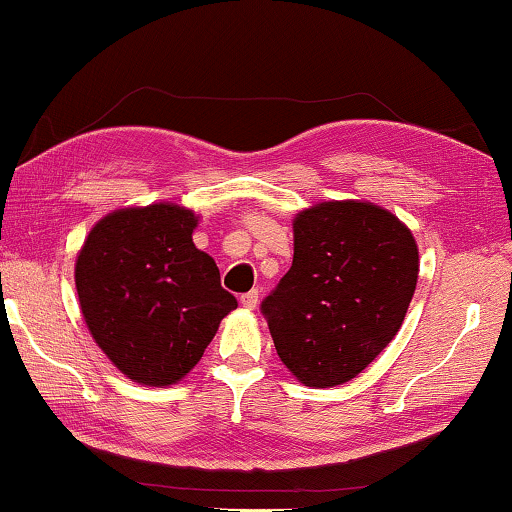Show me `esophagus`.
Returning a JSON list of instances; mask_svg holds the SVG:
<instances>
[{"label":"esophagus","mask_w":512,"mask_h":512,"mask_svg":"<svg viewBox=\"0 0 512 512\" xmlns=\"http://www.w3.org/2000/svg\"><path fill=\"white\" fill-rule=\"evenodd\" d=\"M239 300H241V305L246 307V310H255L257 303H259V291L257 289L248 291V294H243Z\"/></svg>","instance_id":"1"}]
</instances>
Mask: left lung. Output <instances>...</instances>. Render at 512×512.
<instances>
[{
	"mask_svg": "<svg viewBox=\"0 0 512 512\" xmlns=\"http://www.w3.org/2000/svg\"><path fill=\"white\" fill-rule=\"evenodd\" d=\"M410 227L367 200H330L294 218V262L262 303L280 360L305 387L353 380L403 326L417 289Z\"/></svg>",
	"mask_w": 512,
	"mask_h": 512,
	"instance_id": "1",
	"label": "left lung"
}]
</instances>
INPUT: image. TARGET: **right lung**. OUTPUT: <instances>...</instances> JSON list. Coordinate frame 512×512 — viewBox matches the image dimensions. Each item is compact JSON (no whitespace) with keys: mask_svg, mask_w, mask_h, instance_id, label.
<instances>
[{"mask_svg":"<svg viewBox=\"0 0 512 512\" xmlns=\"http://www.w3.org/2000/svg\"><path fill=\"white\" fill-rule=\"evenodd\" d=\"M198 214L175 202L125 207L93 225L75 264L95 344L129 380L168 387L200 362L237 298L196 248Z\"/></svg>","mask_w":512,"mask_h":512,"instance_id":"right-lung-1","label":"right lung"}]
</instances>
